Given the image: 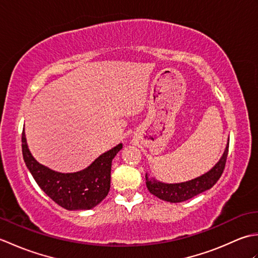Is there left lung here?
Masks as SVG:
<instances>
[{"instance_id":"8db88e82","label":"left lung","mask_w":258,"mask_h":258,"mask_svg":"<svg viewBox=\"0 0 258 258\" xmlns=\"http://www.w3.org/2000/svg\"><path fill=\"white\" fill-rule=\"evenodd\" d=\"M228 145L229 142H227L226 149L224 151L220 161L210 171L203 174L202 176L187 180V182L167 184L160 182V180L155 179L154 177H150V175L146 173L145 178L147 189L160 200L169 203H180L212 188L216 184L217 180L220 179L224 168H225V163L228 154Z\"/></svg>"}]
</instances>
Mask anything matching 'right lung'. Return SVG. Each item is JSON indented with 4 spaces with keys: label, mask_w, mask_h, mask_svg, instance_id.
Wrapping results in <instances>:
<instances>
[{
    "label": "right lung",
    "mask_w": 258,
    "mask_h": 258,
    "mask_svg": "<svg viewBox=\"0 0 258 258\" xmlns=\"http://www.w3.org/2000/svg\"><path fill=\"white\" fill-rule=\"evenodd\" d=\"M119 143L98 156L90 166L75 173H59L38 163L29 150L25 132L22 133V153L33 178L54 202L69 211L91 210L105 199L111 187V167Z\"/></svg>",
    "instance_id": "obj_1"
}]
</instances>
